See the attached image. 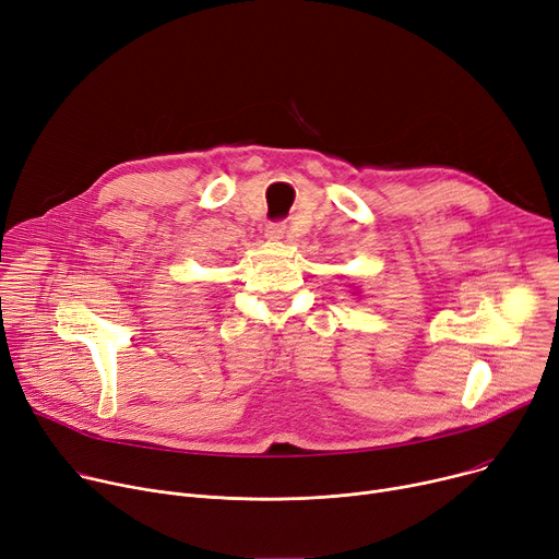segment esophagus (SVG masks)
I'll list each match as a JSON object with an SVG mask.
<instances>
[{
	"instance_id": "1",
	"label": "esophagus",
	"mask_w": 559,
	"mask_h": 559,
	"mask_svg": "<svg viewBox=\"0 0 559 559\" xmlns=\"http://www.w3.org/2000/svg\"><path fill=\"white\" fill-rule=\"evenodd\" d=\"M265 238L267 240H283L285 238V225H283V222H272V225H267Z\"/></svg>"
}]
</instances>
